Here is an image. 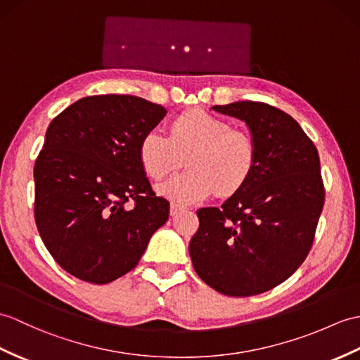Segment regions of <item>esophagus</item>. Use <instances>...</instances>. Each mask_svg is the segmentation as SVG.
<instances>
[{
	"label": "esophagus",
	"instance_id": "esophagus-1",
	"mask_svg": "<svg viewBox=\"0 0 360 360\" xmlns=\"http://www.w3.org/2000/svg\"><path fill=\"white\" fill-rule=\"evenodd\" d=\"M181 210H182V208H181L179 205H176V204H172V205H170V214H172V216H176Z\"/></svg>",
	"mask_w": 360,
	"mask_h": 360
}]
</instances>
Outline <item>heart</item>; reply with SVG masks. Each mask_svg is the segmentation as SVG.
<instances>
[{"instance_id": "b5f03b06", "label": "heart", "mask_w": 360, "mask_h": 360, "mask_svg": "<svg viewBox=\"0 0 360 360\" xmlns=\"http://www.w3.org/2000/svg\"><path fill=\"white\" fill-rule=\"evenodd\" d=\"M138 156L142 170L155 181L176 170L186 156L187 170L158 187L162 196L181 205L200 202L214 191L222 198L233 196L253 176L257 162L250 133L205 112L178 116L170 124L169 136L156 130L146 133Z\"/></svg>"}]
</instances>
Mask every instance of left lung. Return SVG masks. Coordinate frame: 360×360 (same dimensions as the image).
I'll return each mask as SVG.
<instances>
[{"label": "left lung", "instance_id": "obj_1", "mask_svg": "<svg viewBox=\"0 0 360 360\" xmlns=\"http://www.w3.org/2000/svg\"><path fill=\"white\" fill-rule=\"evenodd\" d=\"M213 110L248 125L257 162L245 187L219 208H199L190 257L219 293L261 295L287 281L310 253L325 200L319 153L300 125L270 104L238 101Z\"/></svg>", "mask_w": 360, "mask_h": 360}]
</instances>
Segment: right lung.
<instances>
[{"label":"right lung","instance_id":"1","mask_svg":"<svg viewBox=\"0 0 360 360\" xmlns=\"http://www.w3.org/2000/svg\"><path fill=\"white\" fill-rule=\"evenodd\" d=\"M165 113L138 96L95 95L50 122L33 169L35 222L49 253L75 278H121L169 219V200L156 196L138 156L141 138Z\"/></svg>","mask_w":360,"mask_h":360}]
</instances>
